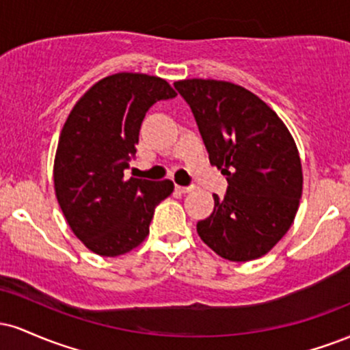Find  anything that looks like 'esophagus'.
<instances>
[{
    "label": "esophagus",
    "mask_w": 350,
    "mask_h": 350,
    "mask_svg": "<svg viewBox=\"0 0 350 350\" xmlns=\"http://www.w3.org/2000/svg\"><path fill=\"white\" fill-rule=\"evenodd\" d=\"M176 189H178L179 192H183V194H186V192H191L194 187L192 186H176Z\"/></svg>",
    "instance_id": "1"
}]
</instances>
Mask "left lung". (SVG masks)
<instances>
[{"instance_id":"8db88e82","label":"left lung","mask_w":350,"mask_h":350,"mask_svg":"<svg viewBox=\"0 0 350 350\" xmlns=\"http://www.w3.org/2000/svg\"><path fill=\"white\" fill-rule=\"evenodd\" d=\"M191 107L212 166L226 176L222 199L198 222L202 242L230 262L268 253L295 220L303 170L295 139L280 116L247 88L224 80L174 83Z\"/></svg>"}]
</instances>
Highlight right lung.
<instances>
[{
    "label": "right lung",
    "instance_id": "1",
    "mask_svg": "<svg viewBox=\"0 0 350 350\" xmlns=\"http://www.w3.org/2000/svg\"><path fill=\"white\" fill-rule=\"evenodd\" d=\"M166 80L146 74L108 75L72 108L54 161L55 198L67 224L88 250L118 256L150 234L154 208L170 198V179H124L146 111L174 98Z\"/></svg>",
    "mask_w": 350,
    "mask_h": 350
}]
</instances>
